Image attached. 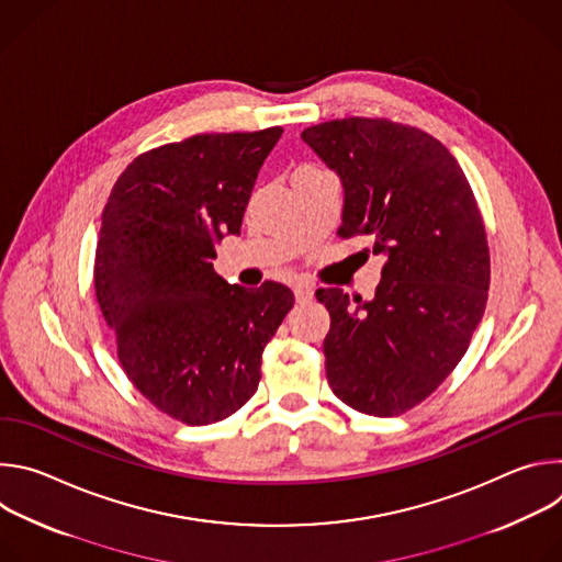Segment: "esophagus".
I'll use <instances>...</instances> for the list:
<instances>
[{
    "label": "esophagus",
    "instance_id": "esophagus-1",
    "mask_svg": "<svg viewBox=\"0 0 562 562\" xmlns=\"http://www.w3.org/2000/svg\"><path fill=\"white\" fill-rule=\"evenodd\" d=\"M293 295H295V300L300 304H304V302H308L313 297V291L308 286H304V284H297V286H293Z\"/></svg>",
    "mask_w": 562,
    "mask_h": 562
}]
</instances>
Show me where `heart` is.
Wrapping results in <instances>:
<instances>
[{
	"label": "heart",
	"instance_id": "b5f03b06",
	"mask_svg": "<svg viewBox=\"0 0 562 562\" xmlns=\"http://www.w3.org/2000/svg\"><path fill=\"white\" fill-rule=\"evenodd\" d=\"M302 169H315V167H302ZM302 169H297V171H302Z\"/></svg>",
	"mask_w": 562,
	"mask_h": 562
}]
</instances>
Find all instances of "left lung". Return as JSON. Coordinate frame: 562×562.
Segmentation results:
<instances>
[{
    "label": "left lung",
    "mask_w": 562,
    "mask_h": 562,
    "mask_svg": "<svg viewBox=\"0 0 562 562\" xmlns=\"http://www.w3.org/2000/svg\"><path fill=\"white\" fill-rule=\"evenodd\" d=\"M345 187L338 235L384 256L371 300L317 289L331 315V391L369 416H400L456 369L483 319L492 262L485 222L456 157L434 135L386 117L302 131Z\"/></svg>",
    "instance_id": "8db88e82"
}]
</instances>
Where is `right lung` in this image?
Segmentation results:
<instances>
[{
	"label": "right lung",
	"mask_w": 562,
	"mask_h": 562,
	"mask_svg": "<svg viewBox=\"0 0 562 562\" xmlns=\"http://www.w3.org/2000/svg\"><path fill=\"white\" fill-rule=\"evenodd\" d=\"M282 128L202 133L137 155L102 211L95 293L133 386L184 425L228 418L256 393L262 351L293 306L280 282L228 284L215 247L239 233Z\"/></svg>",
	"instance_id": "right-lung-1"
}]
</instances>
